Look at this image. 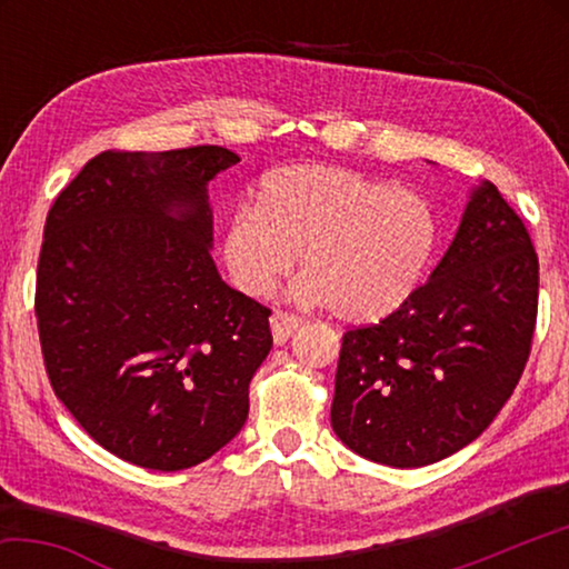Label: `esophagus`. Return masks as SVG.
<instances>
[{
  "label": "esophagus",
  "mask_w": 569,
  "mask_h": 569,
  "mask_svg": "<svg viewBox=\"0 0 569 569\" xmlns=\"http://www.w3.org/2000/svg\"><path fill=\"white\" fill-rule=\"evenodd\" d=\"M303 323L301 316H293L288 311H276L271 316V331H273V341L276 343H286L291 339V333L298 329V326Z\"/></svg>",
  "instance_id": "34e87169"
}]
</instances>
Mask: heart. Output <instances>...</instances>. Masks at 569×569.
<instances>
[{
	"instance_id": "obj_1",
	"label": "heart",
	"mask_w": 569,
	"mask_h": 569,
	"mask_svg": "<svg viewBox=\"0 0 569 569\" xmlns=\"http://www.w3.org/2000/svg\"><path fill=\"white\" fill-rule=\"evenodd\" d=\"M435 240V213L417 192L346 168L291 166L263 176L256 206L230 216L223 261L238 291L261 298L301 256L298 301L379 321L419 286Z\"/></svg>"
}]
</instances>
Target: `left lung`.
<instances>
[{
    "label": "left lung",
    "instance_id": "8db88e82",
    "mask_svg": "<svg viewBox=\"0 0 569 569\" xmlns=\"http://www.w3.org/2000/svg\"><path fill=\"white\" fill-rule=\"evenodd\" d=\"M537 296L532 238L495 182H481L429 281L387 319L343 333L336 437L399 469L467 447L522 377Z\"/></svg>",
    "mask_w": 569,
    "mask_h": 569
}]
</instances>
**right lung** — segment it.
Masks as SVG:
<instances>
[{
  "mask_svg": "<svg viewBox=\"0 0 569 569\" xmlns=\"http://www.w3.org/2000/svg\"><path fill=\"white\" fill-rule=\"evenodd\" d=\"M220 146L104 150L47 213L34 313L54 397L130 465L178 471L233 439L271 351V308L210 258Z\"/></svg>",
  "mask_w": 569,
  "mask_h": 569,
  "instance_id": "add662e5",
  "label": "right lung"
}]
</instances>
